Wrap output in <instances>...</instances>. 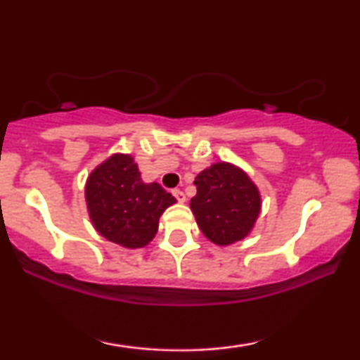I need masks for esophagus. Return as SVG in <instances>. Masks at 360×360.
<instances>
[{"mask_svg":"<svg viewBox=\"0 0 360 360\" xmlns=\"http://www.w3.org/2000/svg\"><path fill=\"white\" fill-rule=\"evenodd\" d=\"M172 195H174L175 198H176V201H180V203H184V201L186 200V198H185V193H184V191H181L180 188L172 190Z\"/></svg>","mask_w":360,"mask_h":360,"instance_id":"34e87169","label":"esophagus"}]
</instances>
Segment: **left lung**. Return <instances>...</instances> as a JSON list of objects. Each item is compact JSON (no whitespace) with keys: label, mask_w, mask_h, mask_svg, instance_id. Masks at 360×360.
Returning <instances> with one entry per match:
<instances>
[{"label":"left lung","mask_w":360,"mask_h":360,"mask_svg":"<svg viewBox=\"0 0 360 360\" xmlns=\"http://www.w3.org/2000/svg\"><path fill=\"white\" fill-rule=\"evenodd\" d=\"M195 185L190 208L206 238L228 245L249 234L259 216L260 196L243 170L219 162L201 172Z\"/></svg>","instance_id":"obj_1"}]
</instances>
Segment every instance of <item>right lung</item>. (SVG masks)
<instances>
[{
    "label": "right lung",
    "instance_id": "add662e5",
    "mask_svg": "<svg viewBox=\"0 0 360 360\" xmlns=\"http://www.w3.org/2000/svg\"><path fill=\"white\" fill-rule=\"evenodd\" d=\"M85 195L98 233L129 249L150 243L162 213L176 201L159 184H144L134 159L121 154L91 172Z\"/></svg>",
    "mask_w": 360,
    "mask_h": 360
}]
</instances>
